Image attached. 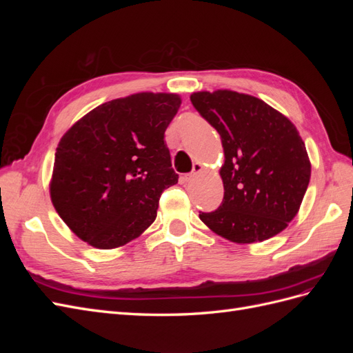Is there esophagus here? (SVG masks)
<instances>
[{"label": "esophagus", "instance_id": "34e87169", "mask_svg": "<svg viewBox=\"0 0 353 353\" xmlns=\"http://www.w3.org/2000/svg\"><path fill=\"white\" fill-rule=\"evenodd\" d=\"M201 170H203V165H201V163H194V165H193V170H191L190 174H187V175L184 176V179H185L187 183H188V181L193 179V178H194L197 174H200Z\"/></svg>", "mask_w": 353, "mask_h": 353}]
</instances>
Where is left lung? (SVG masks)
Here are the masks:
<instances>
[{"label":"left lung","mask_w":353,"mask_h":353,"mask_svg":"<svg viewBox=\"0 0 353 353\" xmlns=\"http://www.w3.org/2000/svg\"><path fill=\"white\" fill-rule=\"evenodd\" d=\"M190 100L223 147V200L218 210L200 213L203 223L237 244L280 234L297 215L311 179V160L296 126L249 94L197 91Z\"/></svg>","instance_id":"obj_1"}]
</instances>
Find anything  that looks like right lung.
Instances as JSON below:
<instances>
[{"mask_svg":"<svg viewBox=\"0 0 353 353\" xmlns=\"http://www.w3.org/2000/svg\"><path fill=\"white\" fill-rule=\"evenodd\" d=\"M181 105L172 92H137L100 104L57 145L50 197L74 236L95 249L140 237L178 183L165 131Z\"/></svg>","mask_w":353,"mask_h":353,"instance_id":"1","label":"right lung"}]
</instances>
